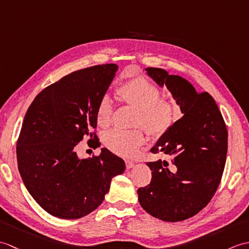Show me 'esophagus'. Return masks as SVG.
Masks as SVG:
<instances>
[{"label":"esophagus","mask_w":249,"mask_h":249,"mask_svg":"<svg viewBox=\"0 0 249 249\" xmlns=\"http://www.w3.org/2000/svg\"><path fill=\"white\" fill-rule=\"evenodd\" d=\"M125 163H126V169H128V170H129V169L135 167V162L131 161V160H125Z\"/></svg>","instance_id":"obj_1"}]
</instances>
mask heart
I'll return each mask as SVG.
<instances>
[{"mask_svg": "<svg viewBox=\"0 0 249 249\" xmlns=\"http://www.w3.org/2000/svg\"><path fill=\"white\" fill-rule=\"evenodd\" d=\"M121 97L138 110L137 123L151 135H160L170 127L174 118L173 105L161 99L160 89L144 77H135L121 84ZM112 113V103L109 96L100 99L97 108V122L107 126ZM144 142V135L139 129L114 128L106 135L105 143L120 155H130Z\"/></svg>", "mask_w": 249, "mask_h": 249, "instance_id": "obj_1", "label": "heart"}]
</instances>
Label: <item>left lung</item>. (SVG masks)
Segmentation results:
<instances>
[{"label": "left lung", "mask_w": 249, "mask_h": 249, "mask_svg": "<svg viewBox=\"0 0 249 249\" xmlns=\"http://www.w3.org/2000/svg\"><path fill=\"white\" fill-rule=\"evenodd\" d=\"M145 71L158 87L168 89L184 115L151 149L170 161L146 162L151 183L137 194L146 213L176 223L193 217L212 199L224 172L228 131L209 93L199 94L186 79L161 68L146 67Z\"/></svg>", "instance_id": "left-lung-1"}]
</instances>
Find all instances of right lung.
Masks as SVG:
<instances>
[{
  "label": "right lung",
  "instance_id": "1",
  "mask_svg": "<svg viewBox=\"0 0 249 249\" xmlns=\"http://www.w3.org/2000/svg\"><path fill=\"white\" fill-rule=\"evenodd\" d=\"M119 70L102 64L73 71L44 89L26 111L17 143L18 169L26 189L47 213L81 218L96 210L111 179L125 162L108 149L98 157L80 158L77 144L97 126V108Z\"/></svg>",
  "mask_w": 249,
  "mask_h": 249
}]
</instances>
